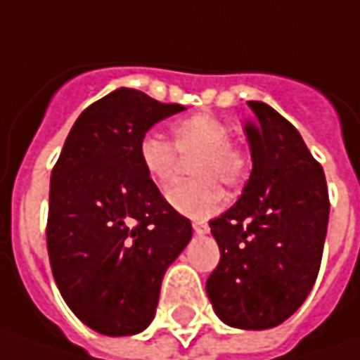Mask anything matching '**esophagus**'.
<instances>
[{
    "instance_id": "esophagus-1",
    "label": "esophagus",
    "mask_w": 360,
    "mask_h": 360,
    "mask_svg": "<svg viewBox=\"0 0 360 360\" xmlns=\"http://www.w3.org/2000/svg\"><path fill=\"white\" fill-rule=\"evenodd\" d=\"M192 229H194V232H196V234H206V232H208V224H206V222H204V220H194V222H192Z\"/></svg>"
}]
</instances>
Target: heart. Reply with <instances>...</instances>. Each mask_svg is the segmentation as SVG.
<instances>
[{
  "label": "heart",
  "instance_id": "1",
  "mask_svg": "<svg viewBox=\"0 0 360 360\" xmlns=\"http://www.w3.org/2000/svg\"><path fill=\"white\" fill-rule=\"evenodd\" d=\"M174 146L156 131H146L138 144V158L148 178L164 186L172 180L178 154L198 152L192 162L196 180L176 182L166 190V200L174 210L188 216H208L224 200L222 186L238 184L248 170V156L230 142L232 134L222 120L210 114H196L172 126Z\"/></svg>",
  "mask_w": 360,
  "mask_h": 360
}]
</instances>
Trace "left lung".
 Wrapping results in <instances>:
<instances>
[{"label": "left lung", "mask_w": 360, "mask_h": 360, "mask_svg": "<svg viewBox=\"0 0 360 360\" xmlns=\"http://www.w3.org/2000/svg\"><path fill=\"white\" fill-rule=\"evenodd\" d=\"M252 172L242 196L210 220L220 262L206 292L222 323L264 330L307 300L321 269L328 190L298 130L264 102H248Z\"/></svg>", "instance_id": "1"}]
</instances>
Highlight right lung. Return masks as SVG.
Returning a JSON list of instances; mask_svg holds the SVG:
<instances>
[{
	"label": "right lung",
	"mask_w": 360,
	"mask_h": 360,
	"mask_svg": "<svg viewBox=\"0 0 360 360\" xmlns=\"http://www.w3.org/2000/svg\"><path fill=\"white\" fill-rule=\"evenodd\" d=\"M182 110L118 88L79 114L53 166L51 272L65 304L100 335H138L152 323L164 272L192 238L190 220L138 158L146 131Z\"/></svg>",
	"instance_id": "add662e5"
}]
</instances>
